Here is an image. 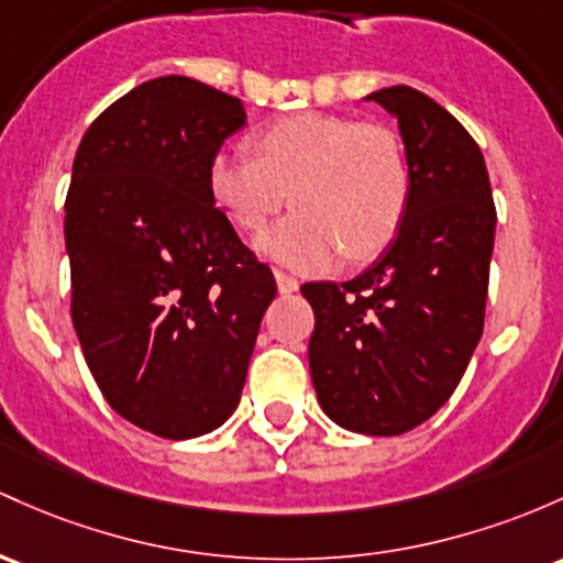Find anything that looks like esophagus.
I'll return each instance as SVG.
<instances>
[{
  "instance_id": "esophagus-1",
  "label": "esophagus",
  "mask_w": 563,
  "mask_h": 563,
  "mask_svg": "<svg viewBox=\"0 0 563 563\" xmlns=\"http://www.w3.org/2000/svg\"><path fill=\"white\" fill-rule=\"evenodd\" d=\"M275 280H277V291H280V294H294V291H299V280H296L294 275H288V272L277 269V272H275Z\"/></svg>"
}]
</instances>
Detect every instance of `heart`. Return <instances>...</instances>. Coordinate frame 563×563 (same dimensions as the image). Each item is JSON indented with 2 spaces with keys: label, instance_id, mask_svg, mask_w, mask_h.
Wrapping results in <instances>:
<instances>
[{
  "label": "heart",
  "instance_id": "1",
  "mask_svg": "<svg viewBox=\"0 0 563 563\" xmlns=\"http://www.w3.org/2000/svg\"><path fill=\"white\" fill-rule=\"evenodd\" d=\"M256 157L216 152L208 189L238 230L258 232L291 191L296 211L258 238L294 269H325L344 253L366 262L393 243L411 200V170L393 128L355 117H280L251 139Z\"/></svg>",
  "mask_w": 563,
  "mask_h": 563
}]
</instances>
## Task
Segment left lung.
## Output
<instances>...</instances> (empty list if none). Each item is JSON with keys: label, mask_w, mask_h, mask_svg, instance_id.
Segmentation results:
<instances>
[{"label": "left lung", "mask_w": 563, "mask_h": 563, "mask_svg": "<svg viewBox=\"0 0 563 563\" xmlns=\"http://www.w3.org/2000/svg\"><path fill=\"white\" fill-rule=\"evenodd\" d=\"M372 101L398 117L411 200L395 243L347 283H305L310 374L344 430L400 435L441 409L484 333L497 211L473 135L424 92Z\"/></svg>", "instance_id": "1"}]
</instances>
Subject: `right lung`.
<instances>
[{"instance_id":"add662e5","label":"right lung","mask_w":563,"mask_h":563,"mask_svg":"<svg viewBox=\"0 0 563 563\" xmlns=\"http://www.w3.org/2000/svg\"><path fill=\"white\" fill-rule=\"evenodd\" d=\"M243 125L240 98L173 74L117 98L74 157V331L111 409L170 441L232 417L277 294L208 189L211 157Z\"/></svg>"}]
</instances>
